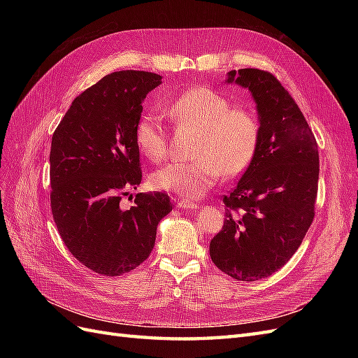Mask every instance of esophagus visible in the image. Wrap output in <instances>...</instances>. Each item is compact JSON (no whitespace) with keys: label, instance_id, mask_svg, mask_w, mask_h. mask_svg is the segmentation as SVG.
Returning <instances> with one entry per match:
<instances>
[{"label":"esophagus","instance_id":"esophagus-1","mask_svg":"<svg viewBox=\"0 0 358 358\" xmlns=\"http://www.w3.org/2000/svg\"><path fill=\"white\" fill-rule=\"evenodd\" d=\"M176 206L179 209H188V210H192V209H197L199 204L194 203V201H189V200H180L176 203Z\"/></svg>","mask_w":358,"mask_h":358}]
</instances>
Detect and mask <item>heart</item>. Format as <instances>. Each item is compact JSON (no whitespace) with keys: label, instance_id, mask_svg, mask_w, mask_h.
<instances>
[{"label":"heart","instance_id":"heart-1","mask_svg":"<svg viewBox=\"0 0 358 358\" xmlns=\"http://www.w3.org/2000/svg\"><path fill=\"white\" fill-rule=\"evenodd\" d=\"M164 115L179 127L199 128L192 161H175L150 175V185L159 191L199 199L222 175L236 178L251 166L262 140V124L251 109L233 107L218 91L191 88L173 100ZM136 143L146 158L166 155V131L159 116L145 113L136 125Z\"/></svg>","mask_w":358,"mask_h":358}]
</instances>
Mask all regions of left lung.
I'll list each match as a JSON object with an SVG mask.
<instances>
[{"instance_id": "1", "label": "left lung", "mask_w": 358, "mask_h": 358, "mask_svg": "<svg viewBox=\"0 0 358 358\" xmlns=\"http://www.w3.org/2000/svg\"><path fill=\"white\" fill-rule=\"evenodd\" d=\"M227 83L252 94L262 140L251 166L224 196V227L209 251L224 273L252 282L284 267L309 230L318 192V145L299 106L272 73L231 70Z\"/></svg>"}]
</instances>
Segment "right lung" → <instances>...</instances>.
Masks as SVG:
<instances>
[{
    "label": "right lung",
    "mask_w": 358,
    "mask_h": 358,
    "mask_svg": "<svg viewBox=\"0 0 358 358\" xmlns=\"http://www.w3.org/2000/svg\"><path fill=\"white\" fill-rule=\"evenodd\" d=\"M159 83L149 71L107 74L76 96L52 136L53 221L73 257L95 273L119 276L142 264L171 212L166 192H140L127 210L119 204L142 182L136 125Z\"/></svg>",
    "instance_id": "obj_1"
}]
</instances>
